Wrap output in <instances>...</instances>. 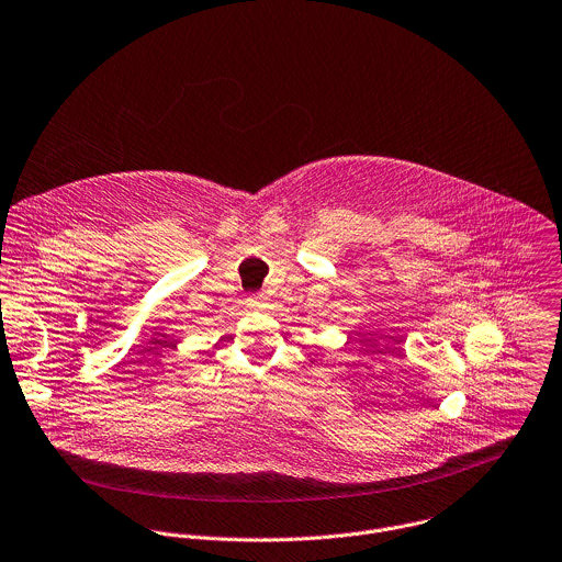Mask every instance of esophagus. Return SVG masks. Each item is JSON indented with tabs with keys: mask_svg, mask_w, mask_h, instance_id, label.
Instances as JSON below:
<instances>
[{
	"mask_svg": "<svg viewBox=\"0 0 562 562\" xmlns=\"http://www.w3.org/2000/svg\"><path fill=\"white\" fill-rule=\"evenodd\" d=\"M249 306L251 308H258V311H262V308H267L269 306V300H267V295L265 293H254V295H249Z\"/></svg>",
	"mask_w": 562,
	"mask_h": 562,
	"instance_id": "obj_1",
	"label": "esophagus"
}]
</instances>
